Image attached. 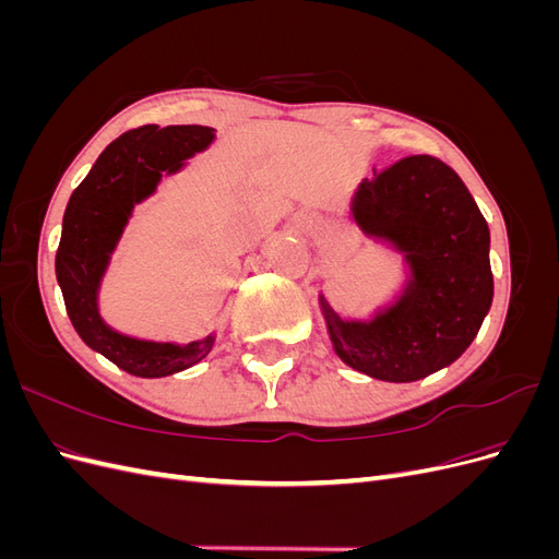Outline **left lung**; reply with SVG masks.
I'll return each mask as SVG.
<instances>
[{
  "instance_id": "8db88e82",
  "label": "left lung",
  "mask_w": 559,
  "mask_h": 559,
  "mask_svg": "<svg viewBox=\"0 0 559 559\" xmlns=\"http://www.w3.org/2000/svg\"><path fill=\"white\" fill-rule=\"evenodd\" d=\"M352 212L368 235L405 251L413 282L368 324L343 321L321 298L337 357L389 382L427 378L460 359L495 296L489 228L460 175L436 156H405L373 167Z\"/></svg>"
}]
</instances>
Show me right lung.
Returning <instances> with one entry per match:
<instances>
[{"label": "right lung", "instance_id": "add662e5", "mask_svg": "<svg viewBox=\"0 0 559 559\" xmlns=\"http://www.w3.org/2000/svg\"><path fill=\"white\" fill-rule=\"evenodd\" d=\"M214 140L207 126H142L116 138L83 179L62 218L56 275L81 341L138 378H165L205 359L214 337L183 347L111 331L97 314V286L134 202L154 193L160 173H177Z\"/></svg>", "mask_w": 559, "mask_h": 559}]
</instances>
